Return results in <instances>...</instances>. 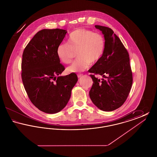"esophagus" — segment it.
<instances>
[{
    "label": "esophagus",
    "instance_id": "obj_1",
    "mask_svg": "<svg viewBox=\"0 0 157 157\" xmlns=\"http://www.w3.org/2000/svg\"><path fill=\"white\" fill-rule=\"evenodd\" d=\"M82 75H83V74H78V75H77V76H78V78H81V77L82 76Z\"/></svg>",
    "mask_w": 157,
    "mask_h": 157
}]
</instances>
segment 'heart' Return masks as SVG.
Masks as SVG:
<instances>
[{
    "instance_id": "1",
    "label": "heart",
    "mask_w": 157,
    "mask_h": 157,
    "mask_svg": "<svg viewBox=\"0 0 157 157\" xmlns=\"http://www.w3.org/2000/svg\"><path fill=\"white\" fill-rule=\"evenodd\" d=\"M105 49V38L101 33L79 28L71 32L67 44L62 43L57 48L56 54L63 63L71 62L78 53L79 58L67 68L69 72H81L86 70L90 63H97L102 58Z\"/></svg>"
}]
</instances>
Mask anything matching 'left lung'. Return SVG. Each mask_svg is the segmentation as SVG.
<instances>
[{
    "instance_id": "obj_1",
    "label": "left lung",
    "mask_w": 157,
    "mask_h": 157,
    "mask_svg": "<svg viewBox=\"0 0 157 157\" xmlns=\"http://www.w3.org/2000/svg\"><path fill=\"white\" fill-rule=\"evenodd\" d=\"M95 26L104 35L105 49L101 59L90 69L94 82L90 98L101 110L112 111L124 104L131 89L132 73L129 53L111 28ZM95 75H101L104 78L101 81Z\"/></svg>"
}]
</instances>
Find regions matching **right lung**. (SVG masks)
I'll use <instances>...</instances> for the list:
<instances>
[{
	"label": "right lung",
	"instance_id": "add662e5",
	"mask_svg": "<svg viewBox=\"0 0 157 157\" xmlns=\"http://www.w3.org/2000/svg\"><path fill=\"white\" fill-rule=\"evenodd\" d=\"M67 31H39L25 48L21 64L22 79L32 103L40 111L55 113L63 109L78 81L74 73L59 76L65 70L56 49Z\"/></svg>",
	"mask_w": 157,
	"mask_h": 157
}]
</instances>
